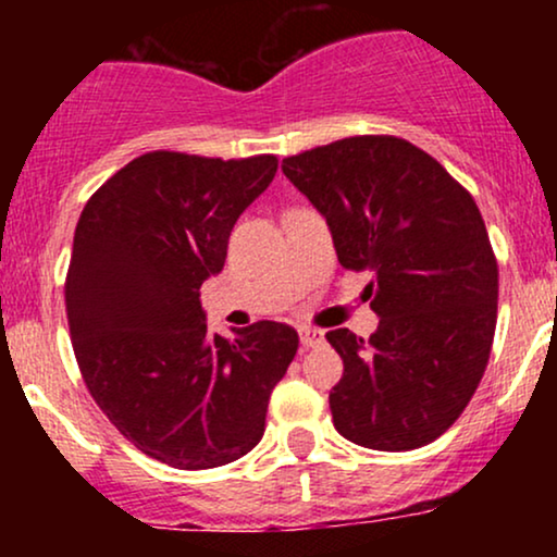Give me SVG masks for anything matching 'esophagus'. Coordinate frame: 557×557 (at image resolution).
Segmentation results:
<instances>
[{"mask_svg": "<svg viewBox=\"0 0 557 557\" xmlns=\"http://www.w3.org/2000/svg\"><path fill=\"white\" fill-rule=\"evenodd\" d=\"M324 343V332L314 327H300V345L304 348H319Z\"/></svg>", "mask_w": 557, "mask_h": 557, "instance_id": "34e87169", "label": "esophagus"}]
</instances>
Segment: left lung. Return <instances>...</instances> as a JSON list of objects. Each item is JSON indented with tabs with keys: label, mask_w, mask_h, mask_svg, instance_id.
<instances>
[{
	"label": "left lung",
	"mask_w": 557,
	"mask_h": 557,
	"mask_svg": "<svg viewBox=\"0 0 557 557\" xmlns=\"http://www.w3.org/2000/svg\"><path fill=\"white\" fill-rule=\"evenodd\" d=\"M283 172L327 220L345 270L372 272L374 335L327 332L343 359L335 430L372 450L432 443L469 406L495 337L497 259L476 201L395 136L332 140Z\"/></svg>",
	"instance_id": "obj_1"
}]
</instances>
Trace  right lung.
Masks as SVG:
<instances>
[{
    "label": "right lung",
    "mask_w": 557,
    "mask_h": 557,
    "mask_svg": "<svg viewBox=\"0 0 557 557\" xmlns=\"http://www.w3.org/2000/svg\"><path fill=\"white\" fill-rule=\"evenodd\" d=\"M274 172L272 154L149 151L88 198L75 227L65 306L83 382L125 440L172 469L253 450L296 359L293 327L257 322L225 341L209 335L198 300Z\"/></svg>",
    "instance_id": "obj_1"
}]
</instances>
